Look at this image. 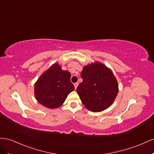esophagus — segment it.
<instances>
[{"mask_svg":"<svg viewBox=\"0 0 154 154\" xmlns=\"http://www.w3.org/2000/svg\"><path fill=\"white\" fill-rule=\"evenodd\" d=\"M78 85H79V83L78 82H76V83H75L74 84V86H75V89H77V86H78Z\"/></svg>","mask_w":154,"mask_h":154,"instance_id":"34e87169","label":"esophagus"}]
</instances>
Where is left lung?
Listing matches in <instances>:
<instances>
[{"label":"left lung","mask_w":154,"mask_h":154,"mask_svg":"<svg viewBox=\"0 0 154 154\" xmlns=\"http://www.w3.org/2000/svg\"><path fill=\"white\" fill-rule=\"evenodd\" d=\"M82 82L77 88L82 104L91 112L108 108L119 92L118 83L113 73L103 64L95 62L83 67Z\"/></svg>","instance_id":"obj_1"}]
</instances>
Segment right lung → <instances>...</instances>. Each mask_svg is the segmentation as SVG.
Wrapping results in <instances>:
<instances>
[{"label": "right lung", "mask_w": 154, "mask_h": 154, "mask_svg": "<svg viewBox=\"0 0 154 154\" xmlns=\"http://www.w3.org/2000/svg\"><path fill=\"white\" fill-rule=\"evenodd\" d=\"M70 78L69 72L63 70L57 63L53 64L35 84V96L37 101L51 109L60 106L75 89Z\"/></svg>", "instance_id": "add662e5"}]
</instances>
